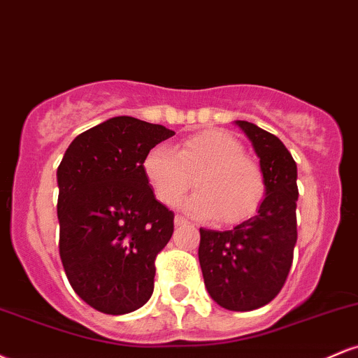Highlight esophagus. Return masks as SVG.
<instances>
[{"label": "esophagus", "instance_id": "obj_1", "mask_svg": "<svg viewBox=\"0 0 358 358\" xmlns=\"http://www.w3.org/2000/svg\"><path fill=\"white\" fill-rule=\"evenodd\" d=\"M188 224H190V222L185 219V217H182V215H176L175 217V225H176V227H180V225H188Z\"/></svg>", "mask_w": 358, "mask_h": 358}]
</instances>
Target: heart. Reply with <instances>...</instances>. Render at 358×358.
<instances>
[{
  "label": "heart",
  "mask_w": 358,
  "mask_h": 358,
  "mask_svg": "<svg viewBox=\"0 0 358 358\" xmlns=\"http://www.w3.org/2000/svg\"><path fill=\"white\" fill-rule=\"evenodd\" d=\"M244 146L222 131L193 134L171 150L153 146L143 159V171L156 199L173 207L190 190L185 202L195 217H215L219 224L232 225L248 220L266 196V176Z\"/></svg>",
  "instance_id": "1"
}]
</instances>
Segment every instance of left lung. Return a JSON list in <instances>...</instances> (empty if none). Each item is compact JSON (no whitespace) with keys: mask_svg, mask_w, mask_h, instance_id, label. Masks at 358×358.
Here are the masks:
<instances>
[{"mask_svg":"<svg viewBox=\"0 0 358 358\" xmlns=\"http://www.w3.org/2000/svg\"><path fill=\"white\" fill-rule=\"evenodd\" d=\"M237 124L252 141L266 176L257 215L232 231L200 229L199 261L208 294L225 310L268 305L285 286L296 245V163L281 139L248 121Z\"/></svg>","mask_w":358,"mask_h":358,"instance_id":"left-lung-1","label":"left lung"}]
</instances>
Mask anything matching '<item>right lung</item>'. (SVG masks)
Returning a JSON list of instances; mask_svg holds the SVG:
<instances>
[{"mask_svg":"<svg viewBox=\"0 0 358 358\" xmlns=\"http://www.w3.org/2000/svg\"><path fill=\"white\" fill-rule=\"evenodd\" d=\"M173 134L110 117L73 139L57 170L62 264L73 291L101 313H131L153 294L155 261L175 213L155 199L143 159Z\"/></svg>","mask_w":358,"mask_h":358,"instance_id":"1","label":"right lung"}]
</instances>
